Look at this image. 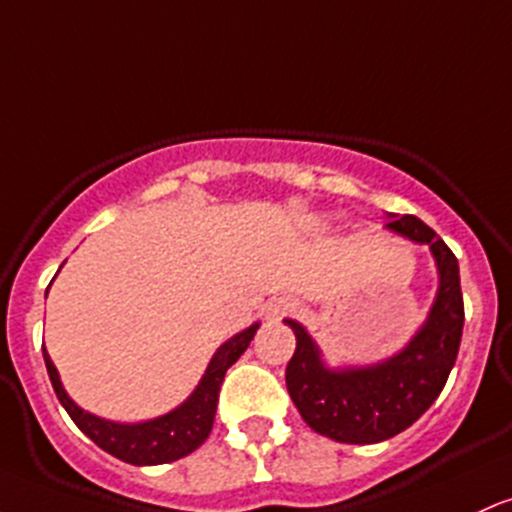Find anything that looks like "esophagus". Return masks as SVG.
Wrapping results in <instances>:
<instances>
[{"instance_id": "1", "label": "esophagus", "mask_w": 512, "mask_h": 512, "mask_svg": "<svg viewBox=\"0 0 512 512\" xmlns=\"http://www.w3.org/2000/svg\"><path fill=\"white\" fill-rule=\"evenodd\" d=\"M296 308V303L291 301V299H274V301H269L267 306H265V318L267 320H279V318H284L286 313H291Z\"/></svg>"}]
</instances>
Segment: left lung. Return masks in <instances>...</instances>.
<instances>
[{
  "label": "left lung",
  "mask_w": 512,
  "mask_h": 512,
  "mask_svg": "<svg viewBox=\"0 0 512 512\" xmlns=\"http://www.w3.org/2000/svg\"><path fill=\"white\" fill-rule=\"evenodd\" d=\"M386 230L428 245L437 291L423 325L396 355L374 364L330 367L313 335L294 318L296 352L286 364V389L301 418L318 435L345 445H374L411 428L445 389L464 328L459 262L445 240L420 218L386 213Z\"/></svg>",
  "instance_id": "left-lung-1"
}]
</instances>
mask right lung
I'll use <instances>...</instances> for the list:
<instances>
[{
    "instance_id": "obj_1",
    "label": "right lung",
    "mask_w": 512,
    "mask_h": 512,
    "mask_svg": "<svg viewBox=\"0 0 512 512\" xmlns=\"http://www.w3.org/2000/svg\"><path fill=\"white\" fill-rule=\"evenodd\" d=\"M60 272V269H58ZM50 289V286H48ZM260 323H252L250 328L240 330L233 338L223 342L216 352H213L209 367H206L204 376L196 384V389L172 408L170 413L157 415V418L140 420V423H116V420L99 418V415L84 411L77 406L70 396H67L63 381H60L58 369H55L53 359H50L48 350L43 347V359H46V369L53 384L55 396L63 403V408L75 420L80 428L94 445H99L104 452L114 454L116 459L126 464L136 466H155L177 462V459L187 457L194 449H199L211 435L213 418H216L218 406V391H221L223 376L240 355L247 350L250 340L255 338Z\"/></svg>"
}]
</instances>
